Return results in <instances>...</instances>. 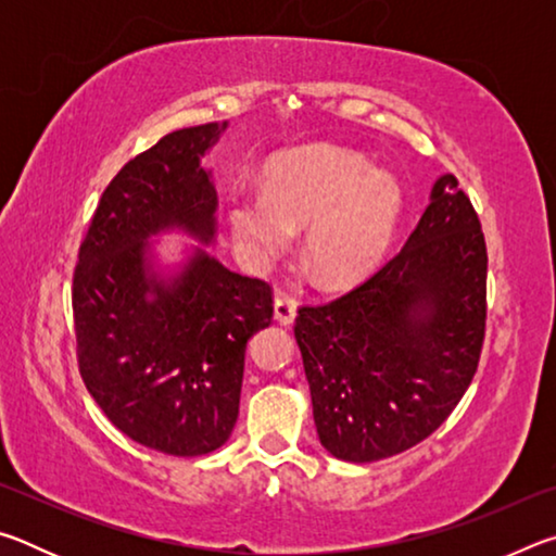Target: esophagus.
<instances>
[{"label": "esophagus", "instance_id": "obj_1", "mask_svg": "<svg viewBox=\"0 0 556 556\" xmlns=\"http://www.w3.org/2000/svg\"><path fill=\"white\" fill-rule=\"evenodd\" d=\"M275 318L281 326H291L296 318V301L291 296H277L275 299Z\"/></svg>", "mask_w": 556, "mask_h": 556}]
</instances>
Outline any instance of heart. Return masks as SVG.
Listing matches in <instances>:
<instances>
[{
    "label": "heart",
    "instance_id": "obj_1",
    "mask_svg": "<svg viewBox=\"0 0 556 556\" xmlns=\"http://www.w3.org/2000/svg\"><path fill=\"white\" fill-rule=\"evenodd\" d=\"M402 215L394 176L341 149L279 159L262 191L232 188L228 223L240 255L267 267L304 230V262L326 289L361 281L388 255Z\"/></svg>",
    "mask_w": 556,
    "mask_h": 556
}]
</instances>
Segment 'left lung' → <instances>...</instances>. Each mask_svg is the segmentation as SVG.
I'll return each instance as SVG.
<instances>
[{"instance_id":"obj_1","label":"left lung","mask_w":556,"mask_h":556,"mask_svg":"<svg viewBox=\"0 0 556 556\" xmlns=\"http://www.w3.org/2000/svg\"><path fill=\"white\" fill-rule=\"evenodd\" d=\"M481 220L454 174L437 178L417 228L380 271L294 326L321 446L370 464L444 425L485 336Z\"/></svg>"}]
</instances>
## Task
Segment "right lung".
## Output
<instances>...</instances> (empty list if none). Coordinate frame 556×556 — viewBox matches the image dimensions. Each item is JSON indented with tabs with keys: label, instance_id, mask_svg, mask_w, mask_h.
<instances>
[{
	"label": "right lung",
	"instance_id": "obj_1",
	"mask_svg": "<svg viewBox=\"0 0 556 556\" xmlns=\"http://www.w3.org/2000/svg\"><path fill=\"white\" fill-rule=\"evenodd\" d=\"M225 129H176L122 166L73 275L83 382L122 434L168 456H203L230 439L244 348L275 312L267 281L230 271L203 248L174 275L154 267L156 235L215 240L218 193L201 159Z\"/></svg>",
	"mask_w": 556,
	"mask_h": 556
}]
</instances>
